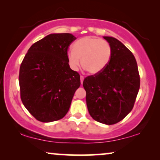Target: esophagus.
I'll return each mask as SVG.
<instances>
[{
  "label": "esophagus",
  "mask_w": 160,
  "mask_h": 160,
  "mask_svg": "<svg viewBox=\"0 0 160 160\" xmlns=\"http://www.w3.org/2000/svg\"><path fill=\"white\" fill-rule=\"evenodd\" d=\"M83 80H84V76L80 75V82H81V84H82V82H83Z\"/></svg>",
  "instance_id": "1"
}]
</instances>
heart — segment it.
Instances as JSON below:
<instances>
[{
    "mask_svg": "<svg viewBox=\"0 0 160 160\" xmlns=\"http://www.w3.org/2000/svg\"><path fill=\"white\" fill-rule=\"evenodd\" d=\"M112 58V48L105 39L97 37H86L73 44V50L69 51L67 61L71 69L76 70L80 61L84 69L94 74L103 71L109 65Z\"/></svg>",
    "mask_w": 160,
    "mask_h": 160,
    "instance_id": "1",
    "label": "heart"
}]
</instances>
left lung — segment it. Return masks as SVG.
I'll use <instances>...</instances> for the list:
<instances>
[{
	"instance_id": "8db88e82",
	"label": "left lung",
	"mask_w": 160,
	"mask_h": 160,
	"mask_svg": "<svg viewBox=\"0 0 160 160\" xmlns=\"http://www.w3.org/2000/svg\"><path fill=\"white\" fill-rule=\"evenodd\" d=\"M104 39L112 48L109 65L99 73L86 77L82 86L91 116L98 122L111 125L124 118L132 110L140 80L131 51L116 38Z\"/></svg>"
}]
</instances>
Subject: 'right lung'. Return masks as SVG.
<instances>
[{
	"instance_id": "obj_1",
	"label": "right lung",
	"mask_w": 160,
	"mask_h": 160,
	"mask_svg": "<svg viewBox=\"0 0 160 160\" xmlns=\"http://www.w3.org/2000/svg\"><path fill=\"white\" fill-rule=\"evenodd\" d=\"M75 39L67 33L48 35L32 44L21 63V100L38 121L63 118L80 86V74L70 69L67 61L69 45Z\"/></svg>"
}]
</instances>
